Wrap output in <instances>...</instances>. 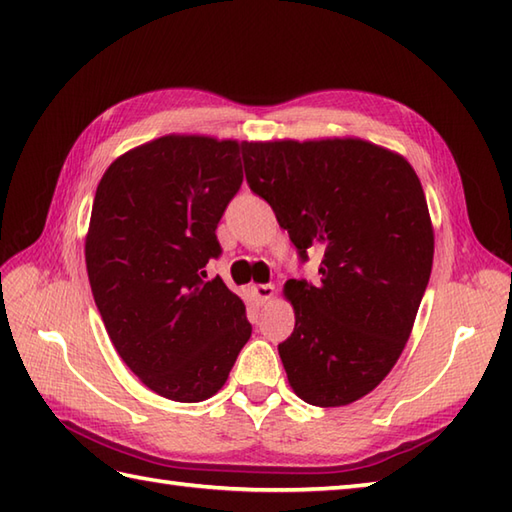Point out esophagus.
Masks as SVG:
<instances>
[{
  "label": "esophagus",
  "instance_id": "34e87169",
  "mask_svg": "<svg viewBox=\"0 0 512 512\" xmlns=\"http://www.w3.org/2000/svg\"><path fill=\"white\" fill-rule=\"evenodd\" d=\"M253 295L257 297V301L266 303L275 297V286L273 284H257V286H253Z\"/></svg>",
  "mask_w": 512,
  "mask_h": 512
}]
</instances>
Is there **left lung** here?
<instances>
[{
  "instance_id": "left-lung-1",
  "label": "left lung",
  "mask_w": 512,
  "mask_h": 512,
  "mask_svg": "<svg viewBox=\"0 0 512 512\" xmlns=\"http://www.w3.org/2000/svg\"><path fill=\"white\" fill-rule=\"evenodd\" d=\"M244 167L301 259L323 250L317 286H284L295 310L279 343L288 383L308 405H350L396 365L429 284L433 224L420 178L363 138L250 140Z\"/></svg>"
}]
</instances>
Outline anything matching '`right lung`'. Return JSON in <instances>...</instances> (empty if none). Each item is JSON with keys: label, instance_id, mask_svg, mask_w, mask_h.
<instances>
[{"label": "right lung", "instance_id": "right-lung-1", "mask_svg": "<svg viewBox=\"0 0 512 512\" xmlns=\"http://www.w3.org/2000/svg\"><path fill=\"white\" fill-rule=\"evenodd\" d=\"M242 145L169 134L125 151L96 187L85 266L125 365L158 396L200 402L226 383L250 339L244 301L204 266L242 187Z\"/></svg>", "mask_w": 512, "mask_h": 512}]
</instances>
